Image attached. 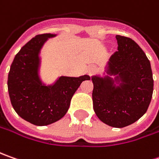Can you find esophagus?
<instances>
[{"mask_svg":"<svg viewBox=\"0 0 159 159\" xmlns=\"http://www.w3.org/2000/svg\"><path fill=\"white\" fill-rule=\"evenodd\" d=\"M94 67H92V66H90L89 67V69H88V72H89V74H91V73H93V71H94Z\"/></svg>","mask_w":159,"mask_h":159,"instance_id":"obj_1","label":"esophagus"}]
</instances>
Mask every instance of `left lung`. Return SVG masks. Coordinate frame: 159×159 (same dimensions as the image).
Here are the masks:
<instances>
[{
	"instance_id": "1",
	"label": "left lung",
	"mask_w": 159,
	"mask_h": 159,
	"mask_svg": "<svg viewBox=\"0 0 159 159\" xmlns=\"http://www.w3.org/2000/svg\"><path fill=\"white\" fill-rule=\"evenodd\" d=\"M118 51L109 62V74L92 77L93 107L98 119L113 127H125L137 121L148 110L153 93V77L150 60L137 43L128 37L116 36Z\"/></svg>"
}]
</instances>
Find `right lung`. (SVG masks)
<instances>
[{"mask_svg": "<svg viewBox=\"0 0 159 159\" xmlns=\"http://www.w3.org/2000/svg\"><path fill=\"white\" fill-rule=\"evenodd\" d=\"M55 34L36 35L16 55L8 77L11 104L22 119L35 125H47L66 114L72 95L88 75L60 77L53 86H43L38 75L40 48Z\"/></svg>", "mask_w": 159, "mask_h": 159, "instance_id": "obj_1", "label": "right lung"}]
</instances>
